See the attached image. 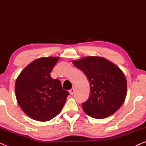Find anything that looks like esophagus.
Masks as SVG:
<instances>
[{
    "label": "esophagus",
    "instance_id": "esophagus-1",
    "mask_svg": "<svg viewBox=\"0 0 146 146\" xmlns=\"http://www.w3.org/2000/svg\"><path fill=\"white\" fill-rule=\"evenodd\" d=\"M74 91H75L74 88H72L71 90H69V92H70V94L71 95H73V94H74Z\"/></svg>",
    "mask_w": 146,
    "mask_h": 146
}]
</instances>
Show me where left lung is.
I'll return each mask as SVG.
<instances>
[{
  "label": "left lung",
  "instance_id": "left-lung-1",
  "mask_svg": "<svg viewBox=\"0 0 146 146\" xmlns=\"http://www.w3.org/2000/svg\"><path fill=\"white\" fill-rule=\"evenodd\" d=\"M72 63L89 81L90 96L82 104L84 112L96 119L112 115L126 97L127 81L121 70L108 60L97 56L83 58Z\"/></svg>",
  "mask_w": 146,
  "mask_h": 146
}]
</instances>
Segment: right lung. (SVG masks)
<instances>
[{"instance_id": "add662e5", "label": "right lung", "mask_w": 146, "mask_h": 146, "mask_svg": "<svg viewBox=\"0 0 146 146\" xmlns=\"http://www.w3.org/2000/svg\"><path fill=\"white\" fill-rule=\"evenodd\" d=\"M59 58L35 60L18 76L15 93L18 103L27 115L35 120L46 121L56 116L70 94L50 73Z\"/></svg>"}]
</instances>
